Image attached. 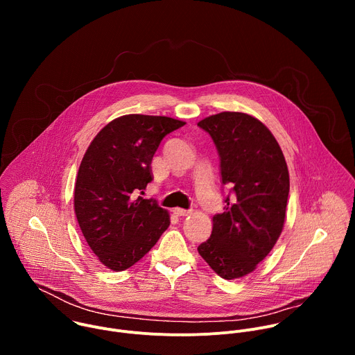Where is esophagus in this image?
Returning <instances> with one entry per match:
<instances>
[{
  "mask_svg": "<svg viewBox=\"0 0 355 355\" xmlns=\"http://www.w3.org/2000/svg\"><path fill=\"white\" fill-rule=\"evenodd\" d=\"M173 212H174L175 216H188L191 214V211H185V209H181V208H175Z\"/></svg>",
  "mask_w": 355,
  "mask_h": 355,
  "instance_id": "obj_1",
  "label": "esophagus"
}]
</instances>
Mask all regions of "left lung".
I'll return each instance as SVG.
<instances>
[{
	"label": "left lung",
	"mask_w": 355,
	"mask_h": 355,
	"mask_svg": "<svg viewBox=\"0 0 355 355\" xmlns=\"http://www.w3.org/2000/svg\"><path fill=\"white\" fill-rule=\"evenodd\" d=\"M220 159L222 184L230 187L225 212L214 216L211 237L198 247L225 279L257 268L275 245L285 222L289 173L270 129L243 112H220L198 122Z\"/></svg>",
	"instance_id": "obj_1"
}]
</instances>
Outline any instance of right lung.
Returning <instances> with one entry per match:
<instances>
[{
    "label": "right lung",
    "instance_id": "right-lung-1",
    "mask_svg": "<svg viewBox=\"0 0 355 355\" xmlns=\"http://www.w3.org/2000/svg\"><path fill=\"white\" fill-rule=\"evenodd\" d=\"M184 125L168 116L123 115L88 146L74 187V211L89 248L107 268L123 271L136 264L170 226L166 209L136 193L153 180L150 166L163 137Z\"/></svg>",
    "mask_w": 355,
    "mask_h": 355
}]
</instances>
